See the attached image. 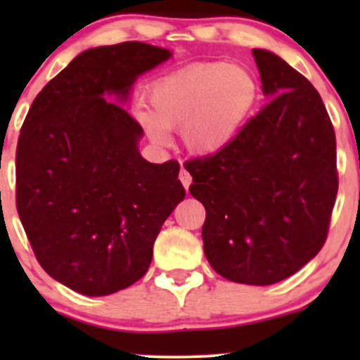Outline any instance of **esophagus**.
I'll list each match as a JSON object with an SVG mask.
<instances>
[{
	"label": "esophagus",
	"instance_id": "obj_1",
	"mask_svg": "<svg viewBox=\"0 0 360 360\" xmlns=\"http://www.w3.org/2000/svg\"><path fill=\"white\" fill-rule=\"evenodd\" d=\"M179 181H181V183H183V186L186 188V190H188V188H190L191 176H190V172H188V170L184 169V167H183V169H181V172H179Z\"/></svg>",
	"mask_w": 360,
	"mask_h": 360
}]
</instances>
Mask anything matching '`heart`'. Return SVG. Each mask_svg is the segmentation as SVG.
I'll list each match as a JSON object with an SVG mask.
<instances>
[{
    "label": "heart",
    "instance_id": "heart-1",
    "mask_svg": "<svg viewBox=\"0 0 360 360\" xmlns=\"http://www.w3.org/2000/svg\"><path fill=\"white\" fill-rule=\"evenodd\" d=\"M257 85L245 68L210 63L172 72L150 96L151 112H139L150 137L165 143V129H183L184 143L197 153L226 146L256 103Z\"/></svg>",
    "mask_w": 360,
    "mask_h": 360
}]
</instances>
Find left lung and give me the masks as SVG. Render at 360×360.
<instances>
[{
    "mask_svg": "<svg viewBox=\"0 0 360 360\" xmlns=\"http://www.w3.org/2000/svg\"><path fill=\"white\" fill-rule=\"evenodd\" d=\"M271 97L216 153L184 163L205 207L203 250L231 282L270 285L303 268L328 238L338 193L336 136L301 72L252 50Z\"/></svg>",
    "mask_w": 360,
    "mask_h": 360,
    "instance_id": "8db88e82",
    "label": "left lung"
}]
</instances>
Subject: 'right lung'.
I'll return each mask as SVG.
<instances>
[{
	"label": "right lung",
	"instance_id": "add662e5",
	"mask_svg": "<svg viewBox=\"0 0 360 360\" xmlns=\"http://www.w3.org/2000/svg\"><path fill=\"white\" fill-rule=\"evenodd\" d=\"M170 52L141 41L85 50L36 96L20 129L15 203L43 270L85 296L148 271L163 221L184 198L179 163L146 162L125 97Z\"/></svg>",
	"mask_w": 360,
	"mask_h": 360
}]
</instances>
